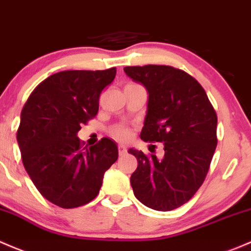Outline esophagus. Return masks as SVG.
Instances as JSON below:
<instances>
[{"label":"esophagus","mask_w":251,"mask_h":251,"mask_svg":"<svg viewBox=\"0 0 251 251\" xmlns=\"http://www.w3.org/2000/svg\"><path fill=\"white\" fill-rule=\"evenodd\" d=\"M126 152V149L125 145H120V146H118V153H120V156H125Z\"/></svg>","instance_id":"1"}]
</instances>
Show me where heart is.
<instances>
[{"label":"heart","instance_id":"obj_1","mask_svg":"<svg viewBox=\"0 0 251 251\" xmlns=\"http://www.w3.org/2000/svg\"><path fill=\"white\" fill-rule=\"evenodd\" d=\"M111 135L118 140H126L130 136V129L126 126H116L111 129Z\"/></svg>","mask_w":251,"mask_h":251}]
</instances>
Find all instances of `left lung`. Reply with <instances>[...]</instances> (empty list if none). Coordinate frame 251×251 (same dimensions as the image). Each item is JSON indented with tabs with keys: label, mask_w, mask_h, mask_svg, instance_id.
I'll use <instances>...</instances> for the list:
<instances>
[{
	"label": "left lung",
	"mask_w": 251,
	"mask_h": 251,
	"mask_svg": "<svg viewBox=\"0 0 251 251\" xmlns=\"http://www.w3.org/2000/svg\"><path fill=\"white\" fill-rule=\"evenodd\" d=\"M126 76L149 92L140 138L163 143L164 157L130 149L138 159L134 195L149 208L169 211L202 186L218 145V116L203 87L187 72L167 65L126 66Z\"/></svg>",
	"instance_id": "left-lung-1"
}]
</instances>
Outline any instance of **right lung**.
Wrapping results in <instances>:
<instances>
[{"instance_id":"right-lung-1","label":"right lung","mask_w":251,"mask_h":251,"mask_svg":"<svg viewBox=\"0 0 251 251\" xmlns=\"http://www.w3.org/2000/svg\"><path fill=\"white\" fill-rule=\"evenodd\" d=\"M115 77L116 68L58 72L41 82L23 107L17 131L23 164L41 195L60 208L94 200L105 172L117 161L111 139L83 147L77 138L81 126L97 116L100 94Z\"/></svg>"}]
</instances>
